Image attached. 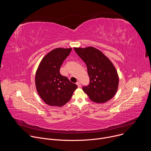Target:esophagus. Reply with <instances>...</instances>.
<instances>
[{
	"label": "esophagus",
	"mask_w": 151,
	"mask_h": 151,
	"mask_svg": "<svg viewBox=\"0 0 151 151\" xmlns=\"http://www.w3.org/2000/svg\"><path fill=\"white\" fill-rule=\"evenodd\" d=\"M76 85H78V88H80V87H81V85L80 82H76Z\"/></svg>",
	"instance_id": "34e87169"
}]
</instances>
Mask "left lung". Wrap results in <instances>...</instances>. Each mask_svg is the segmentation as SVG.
Returning a JSON list of instances; mask_svg holds the SVG:
<instances>
[{"label":"left lung","mask_w":151,"mask_h":151,"mask_svg":"<svg viewBox=\"0 0 151 151\" xmlns=\"http://www.w3.org/2000/svg\"><path fill=\"white\" fill-rule=\"evenodd\" d=\"M74 50L87 65L90 77V84L83 87V91L97 103L111 100L116 94L119 84L117 70L112 61L93 47L74 48Z\"/></svg>","instance_id":"obj_1"}]
</instances>
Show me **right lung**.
Returning a JSON list of instances; mask_svg holds the SVG:
<instances>
[{"label": "right lung", "mask_w": 151, "mask_h": 151, "mask_svg": "<svg viewBox=\"0 0 151 151\" xmlns=\"http://www.w3.org/2000/svg\"><path fill=\"white\" fill-rule=\"evenodd\" d=\"M71 51V48L54 49L42 59L36 70L35 85L37 93L50 106H64L78 88L76 84L60 73L63 62Z\"/></svg>", "instance_id": "right-lung-1"}]
</instances>
